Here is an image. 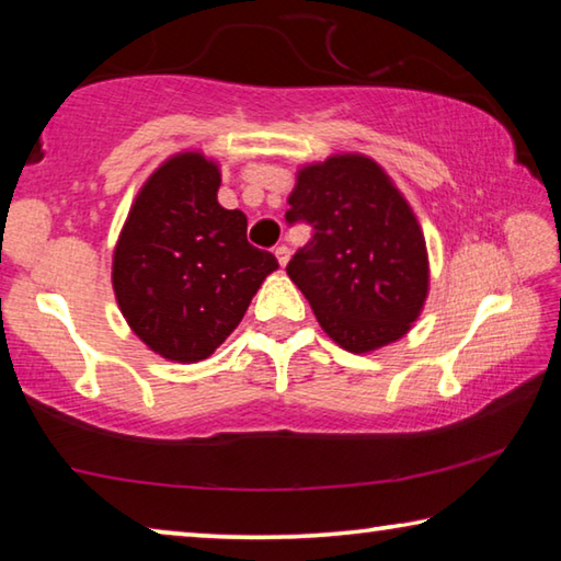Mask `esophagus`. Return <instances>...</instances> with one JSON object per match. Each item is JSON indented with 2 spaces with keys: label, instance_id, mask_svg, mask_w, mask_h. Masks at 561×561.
<instances>
[{
  "label": "esophagus",
  "instance_id": "34e87169",
  "mask_svg": "<svg viewBox=\"0 0 561 561\" xmlns=\"http://www.w3.org/2000/svg\"><path fill=\"white\" fill-rule=\"evenodd\" d=\"M274 257H277V262L284 267V264L289 262V247L287 244H279L277 250H274Z\"/></svg>",
  "mask_w": 561,
  "mask_h": 561
}]
</instances>
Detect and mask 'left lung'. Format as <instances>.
<instances>
[{
	"label": "left lung",
	"instance_id": "1",
	"mask_svg": "<svg viewBox=\"0 0 561 561\" xmlns=\"http://www.w3.org/2000/svg\"><path fill=\"white\" fill-rule=\"evenodd\" d=\"M311 225L287 272L321 329L354 354L401 339L428 294V257L411 207L374 160L304 168L284 215Z\"/></svg>",
	"mask_w": 561,
	"mask_h": 561
}]
</instances>
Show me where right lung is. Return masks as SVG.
I'll list each match as a JSON object with an SVG mask.
<instances>
[{"mask_svg":"<svg viewBox=\"0 0 561 561\" xmlns=\"http://www.w3.org/2000/svg\"><path fill=\"white\" fill-rule=\"evenodd\" d=\"M220 170L201 153L160 165L136 197L113 254V289L130 329L170 360H203L232 334L277 270L247 242V217L217 203Z\"/></svg>","mask_w":561,"mask_h":561,"instance_id":"right-lung-1","label":"right lung"}]
</instances>
